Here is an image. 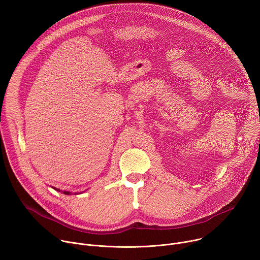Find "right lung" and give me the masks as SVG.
<instances>
[{
  "label": "right lung",
  "mask_w": 260,
  "mask_h": 260,
  "mask_svg": "<svg viewBox=\"0 0 260 260\" xmlns=\"http://www.w3.org/2000/svg\"><path fill=\"white\" fill-rule=\"evenodd\" d=\"M54 190H56V191H60L61 192V190H59V189H57V188H55V187H52ZM62 193L63 194H67V196H70V194H72V192L71 191H62ZM74 193H75V194H78L77 192H74Z\"/></svg>",
  "instance_id": "add662e5"
}]
</instances>
